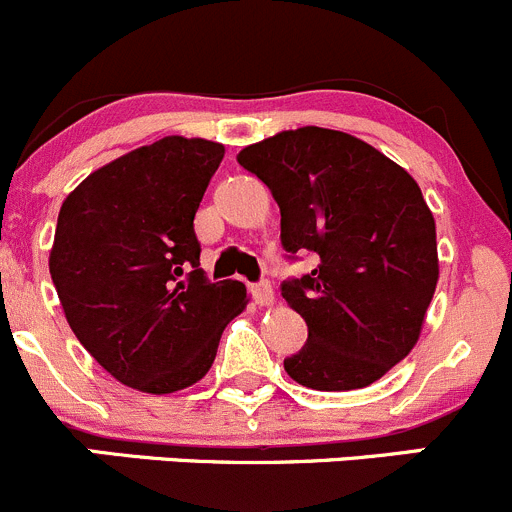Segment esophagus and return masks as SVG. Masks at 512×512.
Returning a JSON list of instances; mask_svg holds the SVG:
<instances>
[{"instance_id":"34e87169","label":"esophagus","mask_w":512,"mask_h":512,"mask_svg":"<svg viewBox=\"0 0 512 512\" xmlns=\"http://www.w3.org/2000/svg\"><path fill=\"white\" fill-rule=\"evenodd\" d=\"M251 296L259 306H271L274 304V286L269 281H259V284L251 286Z\"/></svg>"}]
</instances>
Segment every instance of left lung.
<instances>
[{
  "mask_svg": "<svg viewBox=\"0 0 512 512\" xmlns=\"http://www.w3.org/2000/svg\"><path fill=\"white\" fill-rule=\"evenodd\" d=\"M281 208V243L319 266L281 284L309 339L284 359L319 392L362 389L412 352L435 294V218L417 180L364 140L306 125L238 153Z\"/></svg>",
  "mask_w": 512,
  "mask_h": 512,
  "instance_id": "left-lung-1",
  "label": "left lung"
}]
</instances>
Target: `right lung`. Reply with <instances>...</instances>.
Wrapping results in <instances>:
<instances>
[{"instance_id":"right-lung-1","label":"right lung","mask_w":512,"mask_h":512,"mask_svg":"<svg viewBox=\"0 0 512 512\" xmlns=\"http://www.w3.org/2000/svg\"><path fill=\"white\" fill-rule=\"evenodd\" d=\"M221 143L168 135L87 175L57 216L50 274L67 324L118 382L170 394L206 377L241 281H211L193 218Z\"/></svg>"}]
</instances>
